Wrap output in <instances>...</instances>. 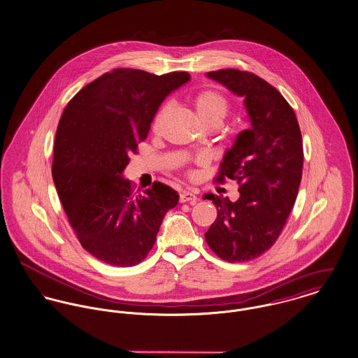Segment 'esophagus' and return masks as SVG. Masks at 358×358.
Wrapping results in <instances>:
<instances>
[{
  "label": "esophagus",
  "instance_id": "1",
  "mask_svg": "<svg viewBox=\"0 0 358 358\" xmlns=\"http://www.w3.org/2000/svg\"><path fill=\"white\" fill-rule=\"evenodd\" d=\"M196 200H197V196H196L194 193L191 192V191H181V192H180V201H181V203H191V204H194Z\"/></svg>",
  "mask_w": 358,
  "mask_h": 358
}]
</instances>
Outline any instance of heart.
Segmentation results:
<instances>
[{
    "instance_id": "b5f03b06",
    "label": "heart",
    "mask_w": 358,
    "mask_h": 358,
    "mask_svg": "<svg viewBox=\"0 0 358 358\" xmlns=\"http://www.w3.org/2000/svg\"><path fill=\"white\" fill-rule=\"evenodd\" d=\"M193 108H194L196 115H197L199 121L201 122V125H210V124L220 125L229 113V102L218 91L206 90V91H200L197 95H194ZM165 109L166 105L157 114L155 127H157L158 121L161 120V115Z\"/></svg>"
}]
</instances>
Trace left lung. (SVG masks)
<instances>
[{
    "label": "left lung",
    "mask_w": 358,
    "mask_h": 358,
    "mask_svg": "<svg viewBox=\"0 0 358 358\" xmlns=\"http://www.w3.org/2000/svg\"><path fill=\"white\" fill-rule=\"evenodd\" d=\"M207 76L244 96L252 127L238 134L214 178L236 180L240 199L207 194L218 217L204 237L220 259L248 262L275 244L293 208L303 177L301 131L293 108L257 75L220 69Z\"/></svg>",
    "instance_id": "1"
}]
</instances>
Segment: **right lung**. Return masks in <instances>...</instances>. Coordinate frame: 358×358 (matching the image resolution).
Masks as SVG:
<instances>
[{"label":"right lung","instance_id":"right-lung-1","mask_svg":"<svg viewBox=\"0 0 358 358\" xmlns=\"http://www.w3.org/2000/svg\"><path fill=\"white\" fill-rule=\"evenodd\" d=\"M188 72L154 75L117 68L87 84L58 122L52 174L61 204L82 247L117 267L143 262L178 193L155 181L135 191L122 171L145 140L166 96Z\"/></svg>","mask_w":358,"mask_h":358}]
</instances>
